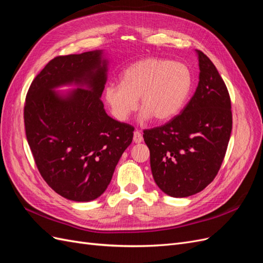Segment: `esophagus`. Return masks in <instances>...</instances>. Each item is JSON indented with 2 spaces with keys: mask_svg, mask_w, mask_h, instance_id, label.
I'll list each match as a JSON object with an SVG mask.
<instances>
[{
  "mask_svg": "<svg viewBox=\"0 0 263 263\" xmlns=\"http://www.w3.org/2000/svg\"><path fill=\"white\" fill-rule=\"evenodd\" d=\"M142 140H144V138H142V135L140 134V132H138V130L134 132V142H136V144H140Z\"/></svg>",
  "mask_w": 263,
  "mask_h": 263,
  "instance_id": "obj_1",
  "label": "esophagus"
}]
</instances>
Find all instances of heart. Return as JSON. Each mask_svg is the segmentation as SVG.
I'll list each match as a JSON object with an SVG mask.
<instances>
[{
	"label": "heart",
	"mask_w": 263,
	"mask_h": 263,
	"mask_svg": "<svg viewBox=\"0 0 263 263\" xmlns=\"http://www.w3.org/2000/svg\"><path fill=\"white\" fill-rule=\"evenodd\" d=\"M192 81V73L184 63L147 58L127 68L122 82L107 83L104 98L118 121L125 122L129 118L140 98V121L155 117L162 122L176 116L184 106Z\"/></svg>",
	"instance_id": "heart-1"
}]
</instances>
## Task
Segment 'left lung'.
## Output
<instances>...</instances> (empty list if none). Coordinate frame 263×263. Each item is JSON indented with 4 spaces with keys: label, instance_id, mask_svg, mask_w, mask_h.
Masks as SVG:
<instances>
[{
    "label": "left lung",
    "instance_id": "8db88e82",
    "mask_svg": "<svg viewBox=\"0 0 263 263\" xmlns=\"http://www.w3.org/2000/svg\"><path fill=\"white\" fill-rule=\"evenodd\" d=\"M198 84L181 114L144 132L156 184L172 197L201 192L216 177L233 127L227 87L208 55L195 50Z\"/></svg>",
    "mask_w": 263,
    "mask_h": 263
}]
</instances>
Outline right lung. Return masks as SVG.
Wrapping results in <instances>:
<instances>
[{"instance_id": "add662e5", "label": "right lung", "mask_w": 263, "mask_h": 263, "mask_svg": "<svg viewBox=\"0 0 263 263\" xmlns=\"http://www.w3.org/2000/svg\"><path fill=\"white\" fill-rule=\"evenodd\" d=\"M104 50L60 55L31 82L24 108L28 145L54 192L90 202L105 192L134 136V127L109 117L101 101L107 81ZM63 86L76 89L59 91Z\"/></svg>"}]
</instances>
